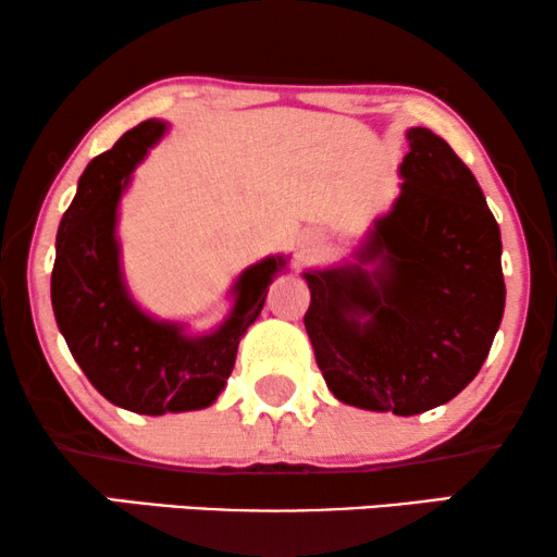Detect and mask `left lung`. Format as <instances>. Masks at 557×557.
Segmentation results:
<instances>
[{
  "label": "left lung",
  "instance_id": "1",
  "mask_svg": "<svg viewBox=\"0 0 557 557\" xmlns=\"http://www.w3.org/2000/svg\"><path fill=\"white\" fill-rule=\"evenodd\" d=\"M400 197L352 265L307 271L304 326L334 398L416 416L456 398L505 314L502 238L484 193L448 144L416 126ZM377 262L368 272L361 265Z\"/></svg>",
  "mask_w": 557,
  "mask_h": 557
}]
</instances>
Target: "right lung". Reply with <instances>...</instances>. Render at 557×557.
Listing matches in <instances>:
<instances>
[{
    "label": "right lung",
    "mask_w": 557,
    "mask_h": 557,
    "mask_svg": "<svg viewBox=\"0 0 557 557\" xmlns=\"http://www.w3.org/2000/svg\"><path fill=\"white\" fill-rule=\"evenodd\" d=\"M164 134L162 121L134 126L78 180L58 227L50 296L67 349L113 406L144 416L208 408L231 377L240 337L261 314L284 256L250 265L235 281V307L220 330L187 337L157 322L128 296L119 265L116 208L128 174Z\"/></svg>",
    "instance_id": "1"
}]
</instances>
